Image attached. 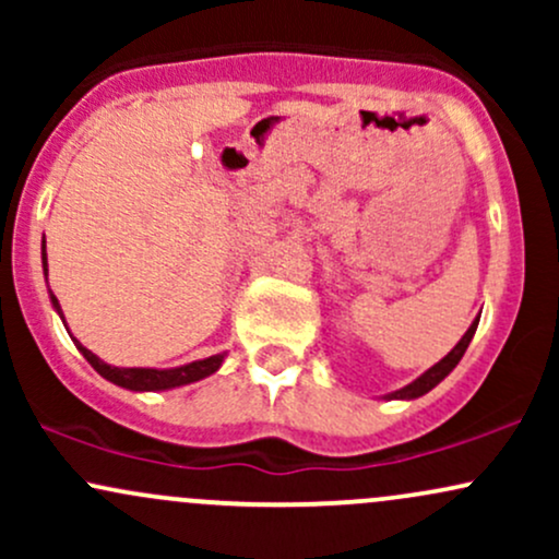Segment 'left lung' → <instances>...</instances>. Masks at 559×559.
<instances>
[{"label":"left lung","instance_id":"obj_1","mask_svg":"<svg viewBox=\"0 0 559 559\" xmlns=\"http://www.w3.org/2000/svg\"><path fill=\"white\" fill-rule=\"evenodd\" d=\"M476 329H478V318L473 320L471 329L465 331V336L460 338L457 346H454V349L449 352V355L444 357V360L436 362L433 368H428L426 373H423L420 378H415V381H413V383H407V386H404V389L394 391V394H389V400H418V396L428 394V391H431V389L436 386V383L444 381V378H447L449 373H452L454 368H457V362L463 360V355H465L467 344H471V338H473V333H476Z\"/></svg>","mask_w":559,"mask_h":559}]
</instances>
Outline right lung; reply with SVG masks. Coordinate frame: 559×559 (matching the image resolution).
I'll use <instances>...</instances> for the list:
<instances>
[{
	"mask_svg": "<svg viewBox=\"0 0 559 559\" xmlns=\"http://www.w3.org/2000/svg\"><path fill=\"white\" fill-rule=\"evenodd\" d=\"M41 260H44V273H47V249L41 247ZM52 305L55 310L60 312V301L52 294ZM75 342V338H73ZM75 346L81 349V355L86 357L88 365L107 381L118 383V386L131 389V391H165V389H176V386H186V383H194L199 378L213 376L217 368H221L223 357L226 355H213L207 360H197L189 365H181V368H170V370H155V368H115V365L102 362L94 352H88L81 342H75Z\"/></svg>",
	"mask_w": 559,
	"mask_h": 559,
	"instance_id": "1",
	"label": "right lung"
}]
</instances>
